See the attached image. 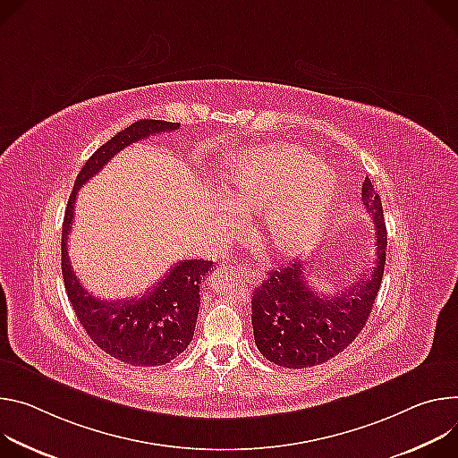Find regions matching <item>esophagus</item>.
<instances>
[{
    "label": "esophagus",
    "instance_id": "34e87169",
    "mask_svg": "<svg viewBox=\"0 0 458 458\" xmlns=\"http://www.w3.org/2000/svg\"><path fill=\"white\" fill-rule=\"evenodd\" d=\"M234 269H236V273H240V275H242L249 284H250V282H252V284H255V282H260V278H262V276H260L259 273H255V271H247V269H245V271H242V269H238V267H234Z\"/></svg>",
    "mask_w": 458,
    "mask_h": 458
}]
</instances>
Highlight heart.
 <instances>
[{
  "instance_id": "heart-1",
  "label": "heart",
  "mask_w": 458,
  "mask_h": 458,
  "mask_svg": "<svg viewBox=\"0 0 458 458\" xmlns=\"http://www.w3.org/2000/svg\"><path fill=\"white\" fill-rule=\"evenodd\" d=\"M238 209L266 211L264 238L280 255H298L324 233L340 196L338 174L296 147H269L236 158L224 176Z\"/></svg>"
}]
</instances>
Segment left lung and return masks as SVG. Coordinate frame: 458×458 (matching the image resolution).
Wrapping results in <instances>:
<instances>
[{
    "instance_id": "1",
    "label": "left lung",
    "mask_w": 458,
    "mask_h": 458,
    "mask_svg": "<svg viewBox=\"0 0 458 458\" xmlns=\"http://www.w3.org/2000/svg\"><path fill=\"white\" fill-rule=\"evenodd\" d=\"M362 203L375 224L373 267L336 296L320 298L308 284L317 271L311 262H289L255 287L250 298L252 333L264 357L287 369L324 364L342 352L364 329L377 300L386 266L387 231L382 199L369 178L362 183Z\"/></svg>"
}]
</instances>
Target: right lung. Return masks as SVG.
Masks as SVG:
<instances>
[{
    "instance_id": "1",
    "label": "right lung",
    "mask_w": 458,
    "mask_h": 458,
    "mask_svg": "<svg viewBox=\"0 0 458 458\" xmlns=\"http://www.w3.org/2000/svg\"><path fill=\"white\" fill-rule=\"evenodd\" d=\"M180 123L140 120L107 143L85 162L76 176L69 198L62 234V275L74 313L90 340L116 360L131 366L155 368L174 360L191 344L199 311V284L211 273L209 260H183L140 296L125 300H99L89 293L72 271L67 240L74 220L78 189L131 143L160 132L176 131Z\"/></svg>"
}]
</instances>
